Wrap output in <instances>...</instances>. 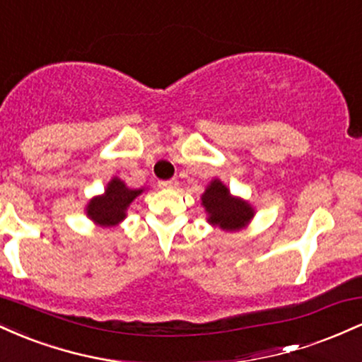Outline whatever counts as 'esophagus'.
I'll list each match as a JSON object with an SVG mask.
<instances>
[{
  "mask_svg": "<svg viewBox=\"0 0 362 362\" xmlns=\"http://www.w3.org/2000/svg\"><path fill=\"white\" fill-rule=\"evenodd\" d=\"M158 185H160L161 189H177L178 180H177V178H170V180H161V182H158Z\"/></svg>",
  "mask_w": 362,
  "mask_h": 362,
  "instance_id": "obj_1",
  "label": "esophagus"
}]
</instances>
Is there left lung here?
<instances>
[{
	"instance_id": "obj_1",
	"label": "left lung",
	"mask_w": 362,
	"mask_h": 362,
	"mask_svg": "<svg viewBox=\"0 0 362 362\" xmlns=\"http://www.w3.org/2000/svg\"><path fill=\"white\" fill-rule=\"evenodd\" d=\"M207 213V223L224 231H240L250 223L255 209L243 199L230 194L221 180L214 178L201 197Z\"/></svg>"
}]
</instances>
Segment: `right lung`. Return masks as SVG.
Instances as JSON below:
<instances>
[{"instance_id":"right-lung-1","label":"right lung","mask_w":362,"mask_h":362,"mask_svg":"<svg viewBox=\"0 0 362 362\" xmlns=\"http://www.w3.org/2000/svg\"><path fill=\"white\" fill-rule=\"evenodd\" d=\"M143 189H129L122 180L114 177L107 184L105 192L97 195L86 206V216L98 226H115L126 218L129 204L134 201Z\"/></svg>"}]
</instances>
